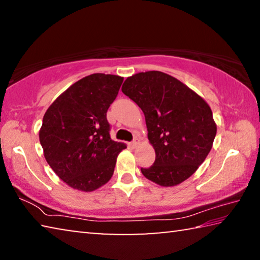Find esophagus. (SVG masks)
I'll return each instance as SVG.
<instances>
[{"label":"esophagus","instance_id":"obj_1","mask_svg":"<svg viewBox=\"0 0 260 260\" xmlns=\"http://www.w3.org/2000/svg\"><path fill=\"white\" fill-rule=\"evenodd\" d=\"M139 143H140V140H139L138 138H135V139L131 142V146H132V148H136V147L139 146Z\"/></svg>","mask_w":260,"mask_h":260}]
</instances>
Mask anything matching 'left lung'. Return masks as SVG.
<instances>
[{
  "mask_svg": "<svg viewBox=\"0 0 260 260\" xmlns=\"http://www.w3.org/2000/svg\"><path fill=\"white\" fill-rule=\"evenodd\" d=\"M122 93L146 117L155 162L141 172L159 186L181 183L196 172L217 134L209 104L178 79L159 71L127 78Z\"/></svg>",
  "mask_w": 260,
  "mask_h": 260,
  "instance_id": "8db88e82",
  "label": "left lung"
}]
</instances>
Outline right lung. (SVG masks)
I'll use <instances>...</instances> for the list:
<instances>
[{
    "instance_id": "add662e5",
    "label": "right lung",
    "mask_w": 260,
    "mask_h": 260,
    "mask_svg": "<svg viewBox=\"0 0 260 260\" xmlns=\"http://www.w3.org/2000/svg\"><path fill=\"white\" fill-rule=\"evenodd\" d=\"M124 78L94 73L48 108L39 133L46 160L70 187L93 191L111 179L124 143L110 136L107 112Z\"/></svg>"
}]
</instances>
